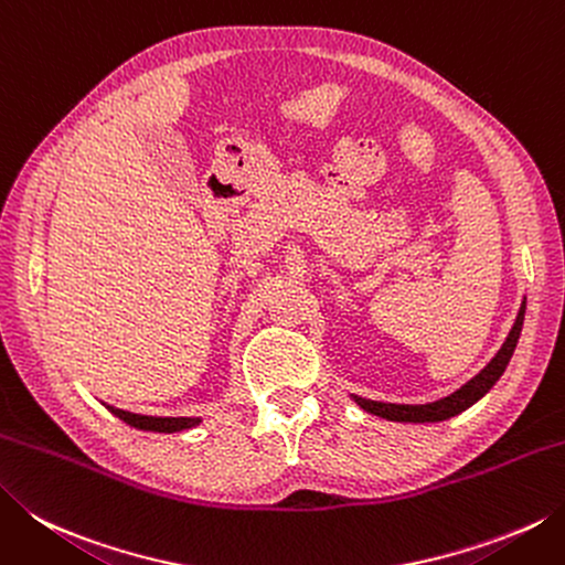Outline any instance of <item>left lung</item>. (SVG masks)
I'll return each mask as SVG.
<instances>
[{"mask_svg": "<svg viewBox=\"0 0 565 565\" xmlns=\"http://www.w3.org/2000/svg\"><path fill=\"white\" fill-rule=\"evenodd\" d=\"M524 311L526 306L522 303L516 313L514 326L510 330V335H507L504 345L500 348V352L490 360L488 367H484L480 374H475V377L462 384L458 392H452L446 399H438L434 404H382V402H370V399H362V396H355V402L364 408V412H370L374 416H382L386 422H404V424H436V422H446L450 416H458L470 408L475 402H480L484 394H488L494 382L502 377V372L507 370V364L512 360V352L519 342V333H522V323H524Z\"/></svg>", "mask_w": 565, "mask_h": 565, "instance_id": "8db88e82", "label": "left lung"}]
</instances>
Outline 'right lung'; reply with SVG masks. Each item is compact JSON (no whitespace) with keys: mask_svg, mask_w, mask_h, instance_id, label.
<instances>
[{"mask_svg":"<svg viewBox=\"0 0 565 565\" xmlns=\"http://www.w3.org/2000/svg\"><path fill=\"white\" fill-rule=\"evenodd\" d=\"M109 412H113L121 422L141 428V430H157V434H175V430H185L195 424H201V418H171V416H141V414H131V412H121L117 406H109Z\"/></svg>","mask_w":565,"mask_h":565,"instance_id":"add662e5","label":"right lung"}]
</instances>
